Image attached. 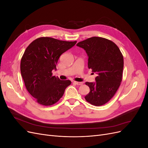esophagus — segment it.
I'll return each mask as SVG.
<instances>
[{
    "instance_id": "34e87169",
    "label": "esophagus",
    "mask_w": 148,
    "mask_h": 148,
    "mask_svg": "<svg viewBox=\"0 0 148 148\" xmlns=\"http://www.w3.org/2000/svg\"><path fill=\"white\" fill-rule=\"evenodd\" d=\"M74 83H75L76 84H77V85H82V84H83V83H82V82H74Z\"/></svg>"
}]
</instances>
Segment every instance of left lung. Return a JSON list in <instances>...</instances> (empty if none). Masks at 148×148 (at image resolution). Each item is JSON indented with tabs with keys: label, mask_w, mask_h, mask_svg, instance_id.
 <instances>
[{
	"label": "left lung",
	"mask_w": 148,
	"mask_h": 148,
	"mask_svg": "<svg viewBox=\"0 0 148 148\" xmlns=\"http://www.w3.org/2000/svg\"><path fill=\"white\" fill-rule=\"evenodd\" d=\"M88 57V68L96 73L95 82H86L90 91L84 97L92 105L99 106L110 100L122 82L123 57L112 41L100 37H92L78 42Z\"/></svg>",
	"instance_id": "1"
}]
</instances>
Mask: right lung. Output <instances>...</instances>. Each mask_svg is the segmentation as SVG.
I'll return each mask as SVG.
<instances>
[{
  "mask_svg": "<svg viewBox=\"0 0 148 148\" xmlns=\"http://www.w3.org/2000/svg\"><path fill=\"white\" fill-rule=\"evenodd\" d=\"M77 41H64L48 37L35 39L26 49L21 58V77L28 91L43 106L55 104L64 95L70 80H60L52 71L62 53Z\"/></svg>",
  "mask_w": 148,
  "mask_h": 148,
  "instance_id": "1",
  "label": "right lung"
}]
</instances>
